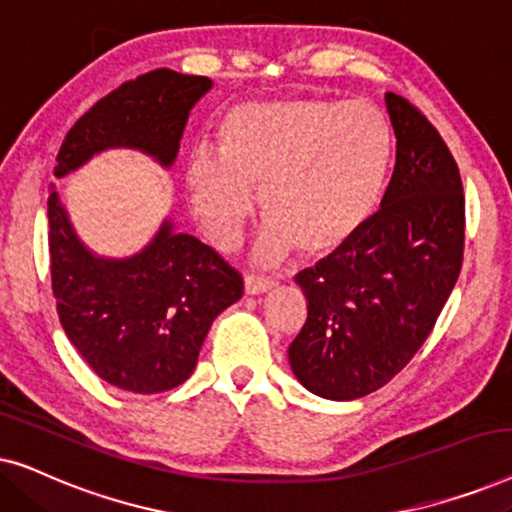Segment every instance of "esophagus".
<instances>
[{
  "label": "esophagus",
  "instance_id": "esophagus-1",
  "mask_svg": "<svg viewBox=\"0 0 512 512\" xmlns=\"http://www.w3.org/2000/svg\"><path fill=\"white\" fill-rule=\"evenodd\" d=\"M275 289V282L272 279H263V277H244V293L247 296H261V293H268Z\"/></svg>",
  "mask_w": 512,
  "mask_h": 512
}]
</instances>
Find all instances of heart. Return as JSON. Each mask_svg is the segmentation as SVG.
<instances>
[{
  "mask_svg": "<svg viewBox=\"0 0 512 512\" xmlns=\"http://www.w3.org/2000/svg\"><path fill=\"white\" fill-rule=\"evenodd\" d=\"M391 128L375 104L352 100L249 102L219 125V153L186 163L195 221L219 249L235 247L261 193L265 226L258 258L338 254L368 226L391 165Z\"/></svg>",
  "mask_w": 512,
  "mask_h": 512,
  "instance_id": "1",
  "label": "heart"
}]
</instances>
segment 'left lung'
Returning <instances> with one entry per match:
<instances>
[{"instance_id": "left-lung-1", "label": "left lung", "mask_w": 512, "mask_h": 512, "mask_svg": "<svg viewBox=\"0 0 512 512\" xmlns=\"http://www.w3.org/2000/svg\"><path fill=\"white\" fill-rule=\"evenodd\" d=\"M396 139L380 209L338 254L296 275L307 321L289 347L293 375L328 401H354L401 373L429 338L464 256V188L438 130L384 95Z\"/></svg>"}]
</instances>
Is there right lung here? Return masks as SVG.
Here are the masks:
<instances>
[{
    "label": "right lung",
    "instance_id": "1",
    "mask_svg": "<svg viewBox=\"0 0 512 512\" xmlns=\"http://www.w3.org/2000/svg\"><path fill=\"white\" fill-rule=\"evenodd\" d=\"M207 76L156 69L123 83L88 109L60 146L53 174L67 177L109 149H135L170 170L188 114L212 90ZM53 296L83 361L132 394H160L191 377L209 326L242 298V279L198 237L167 216L137 254L90 251L58 191L48 193Z\"/></svg>",
    "mask_w": 512,
    "mask_h": 512
}]
</instances>
